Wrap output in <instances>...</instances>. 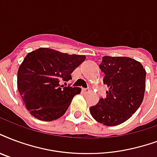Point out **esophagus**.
<instances>
[{"mask_svg":"<svg viewBox=\"0 0 157 157\" xmlns=\"http://www.w3.org/2000/svg\"><path fill=\"white\" fill-rule=\"evenodd\" d=\"M83 91L85 92V93H89L90 89H89V88H86V89H83Z\"/></svg>","mask_w":157,"mask_h":157,"instance_id":"obj_1","label":"esophagus"}]
</instances>
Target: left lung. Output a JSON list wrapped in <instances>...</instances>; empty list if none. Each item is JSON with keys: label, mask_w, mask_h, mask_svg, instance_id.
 I'll return each instance as SVG.
<instances>
[{"label": "left lung", "mask_w": 157, "mask_h": 157, "mask_svg": "<svg viewBox=\"0 0 157 157\" xmlns=\"http://www.w3.org/2000/svg\"><path fill=\"white\" fill-rule=\"evenodd\" d=\"M100 68L109 90L106 97L90 108L92 117L106 126L127 121L142 104L145 93L146 71L135 59L127 57H102Z\"/></svg>", "instance_id": "left-lung-1"}]
</instances>
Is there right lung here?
<instances>
[{
	"label": "right lung",
	"mask_w": 157,
	"mask_h": 157,
	"mask_svg": "<svg viewBox=\"0 0 157 157\" xmlns=\"http://www.w3.org/2000/svg\"><path fill=\"white\" fill-rule=\"evenodd\" d=\"M86 58L85 55H69L48 48L26 55L18 70L17 86L31 115L52 121L66 113L81 88L64 86L62 82L71 80V74Z\"/></svg>",
	"instance_id": "1"
}]
</instances>
